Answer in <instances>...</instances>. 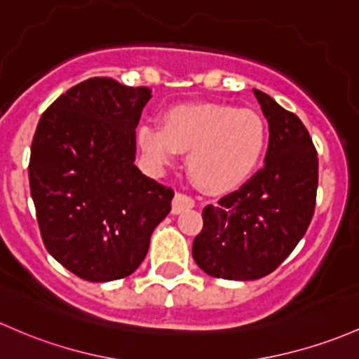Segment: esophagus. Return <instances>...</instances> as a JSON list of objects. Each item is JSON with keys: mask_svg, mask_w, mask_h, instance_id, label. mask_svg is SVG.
Instances as JSON below:
<instances>
[{"mask_svg": "<svg viewBox=\"0 0 359 359\" xmlns=\"http://www.w3.org/2000/svg\"><path fill=\"white\" fill-rule=\"evenodd\" d=\"M191 208H194V199H192L191 196L184 194V192H177V194L173 196V201H172L173 215H179V212L191 210Z\"/></svg>", "mask_w": 359, "mask_h": 359, "instance_id": "1", "label": "esophagus"}]
</instances>
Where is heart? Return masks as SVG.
I'll return each instance as SVG.
<instances>
[{
  "instance_id": "obj_1",
  "label": "heart",
  "mask_w": 359,
  "mask_h": 359,
  "mask_svg": "<svg viewBox=\"0 0 359 359\" xmlns=\"http://www.w3.org/2000/svg\"><path fill=\"white\" fill-rule=\"evenodd\" d=\"M137 144L153 167H168L189 151L187 172L211 194L233 191L257 168L267 144V124L259 112L230 104L177 105L161 126L144 122Z\"/></svg>"
}]
</instances>
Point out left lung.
Instances as JSON below:
<instances>
[{
	"mask_svg": "<svg viewBox=\"0 0 359 359\" xmlns=\"http://www.w3.org/2000/svg\"><path fill=\"white\" fill-rule=\"evenodd\" d=\"M269 122L264 167L218 204L203 210L192 257L212 278L259 279L298 245L315 211L318 158L312 137L290 110L254 90Z\"/></svg>",
	"mask_w": 359,
	"mask_h": 359,
	"instance_id": "obj_1",
	"label": "left lung"
}]
</instances>
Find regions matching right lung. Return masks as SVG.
Returning a JSON list of instances; mask_svg holds the SVG:
<instances>
[{
	"instance_id": "right-lung-1",
	"label": "right lung",
	"mask_w": 359,
	"mask_h": 359,
	"mask_svg": "<svg viewBox=\"0 0 359 359\" xmlns=\"http://www.w3.org/2000/svg\"><path fill=\"white\" fill-rule=\"evenodd\" d=\"M148 86L90 78L47 107L32 140L30 194L46 249L78 278L129 276L172 210L173 191L135 165Z\"/></svg>"
}]
</instances>
